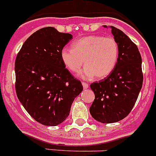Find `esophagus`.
I'll return each mask as SVG.
<instances>
[{
  "mask_svg": "<svg viewBox=\"0 0 156 156\" xmlns=\"http://www.w3.org/2000/svg\"><path fill=\"white\" fill-rule=\"evenodd\" d=\"M82 84H83V88H84V89H86L89 88V84H88V83L83 82V83H82Z\"/></svg>",
  "mask_w": 156,
  "mask_h": 156,
  "instance_id": "1",
  "label": "esophagus"
}]
</instances>
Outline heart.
<instances>
[{"instance_id":"b5f03b06","label":"heart","mask_w":156,"mask_h":156,"mask_svg":"<svg viewBox=\"0 0 156 156\" xmlns=\"http://www.w3.org/2000/svg\"><path fill=\"white\" fill-rule=\"evenodd\" d=\"M119 45L113 37L89 35L79 38L72 44V49L63 48L61 58L65 66L77 73L85 64L81 77L90 80L96 76L104 79L113 71L119 58Z\"/></svg>"}]
</instances>
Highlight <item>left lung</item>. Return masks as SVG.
Wrapping results in <instances>:
<instances>
[{
	"instance_id": "1",
	"label": "left lung",
	"mask_w": 156,
	"mask_h": 156,
	"mask_svg": "<svg viewBox=\"0 0 156 156\" xmlns=\"http://www.w3.org/2000/svg\"><path fill=\"white\" fill-rule=\"evenodd\" d=\"M110 28L119 49L117 65L107 77L90 85L95 96L90 113L95 120L107 124L120 121L130 113L144 79L142 58L137 46L121 30Z\"/></svg>"
}]
</instances>
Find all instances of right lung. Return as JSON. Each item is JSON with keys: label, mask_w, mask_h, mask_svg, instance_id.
Returning <instances> with one entry per match:
<instances>
[{"label": "right lung", "mask_w": 156, "mask_h": 156, "mask_svg": "<svg viewBox=\"0 0 156 156\" xmlns=\"http://www.w3.org/2000/svg\"><path fill=\"white\" fill-rule=\"evenodd\" d=\"M72 38L53 27L43 28L25 41L16 58L17 97L30 116L44 126L63 122L83 89L61 58V51Z\"/></svg>", "instance_id": "1"}]
</instances>
